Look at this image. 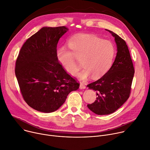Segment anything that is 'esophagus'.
Returning <instances> with one entry per match:
<instances>
[{"label": "esophagus", "instance_id": "1", "mask_svg": "<svg viewBox=\"0 0 150 150\" xmlns=\"http://www.w3.org/2000/svg\"><path fill=\"white\" fill-rule=\"evenodd\" d=\"M86 88V86L83 83H80V86H79L80 89H85Z\"/></svg>", "mask_w": 150, "mask_h": 150}]
</instances>
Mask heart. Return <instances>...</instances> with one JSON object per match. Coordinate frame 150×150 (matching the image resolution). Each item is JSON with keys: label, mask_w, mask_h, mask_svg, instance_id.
I'll return each mask as SVG.
<instances>
[{"label": "heart", "mask_w": 150, "mask_h": 150, "mask_svg": "<svg viewBox=\"0 0 150 150\" xmlns=\"http://www.w3.org/2000/svg\"><path fill=\"white\" fill-rule=\"evenodd\" d=\"M67 50L60 47L56 57L64 71L72 76H76L81 62L84 69L78 74L81 80L91 76L98 79L104 76L111 68L115 57V48L109 40L91 34H79L71 37L67 42Z\"/></svg>", "instance_id": "1"}]
</instances>
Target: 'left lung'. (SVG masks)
<instances>
[{
  "mask_svg": "<svg viewBox=\"0 0 150 150\" xmlns=\"http://www.w3.org/2000/svg\"><path fill=\"white\" fill-rule=\"evenodd\" d=\"M115 38L117 52L110 69L104 76L87 87L96 91L95 102L88 104L89 110L98 115L114 112L129 98L134 74L129 50L125 40L113 32L106 29Z\"/></svg>",
  "mask_w": 150,
  "mask_h": 150,
  "instance_id": "1",
  "label": "left lung"
}]
</instances>
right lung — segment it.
<instances>
[{"label":"right lung","mask_w":150,"mask_h":150,"mask_svg":"<svg viewBox=\"0 0 150 150\" xmlns=\"http://www.w3.org/2000/svg\"><path fill=\"white\" fill-rule=\"evenodd\" d=\"M66 27H44L23 44L15 72L23 98L34 110L45 113L57 110L79 84L68 74L56 57L60 38Z\"/></svg>","instance_id":"right-lung-1"}]
</instances>
